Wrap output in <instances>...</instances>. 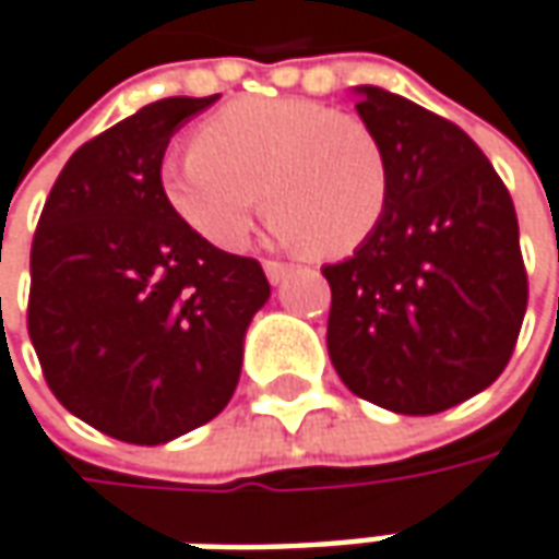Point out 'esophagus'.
<instances>
[{"instance_id": "1", "label": "esophagus", "mask_w": 559, "mask_h": 559, "mask_svg": "<svg viewBox=\"0 0 559 559\" xmlns=\"http://www.w3.org/2000/svg\"><path fill=\"white\" fill-rule=\"evenodd\" d=\"M262 269H265V278L272 281V284H281V281L290 275V265L275 262V259H265V262H262Z\"/></svg>"}]
</instances>
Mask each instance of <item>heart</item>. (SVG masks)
Masks as SVG:
<instances>
[{"label":"heart","mask_w":559,"mask_h":559,"mask_svg":"<svg viewBox=\"0 0 559 559\" xmlns=\"http://www.w3.org/2000/svg\"><path fill=\"white\" fill-rule=\"evenodd\" d=\"M160 192L217 249L247 243L265 195L275 240L342 259L385 217L389 164L357 116L300 97H247L205 119L195 148L164 157Z\"/></svg>","instance_id":"b5f03b06"}]
</instances>
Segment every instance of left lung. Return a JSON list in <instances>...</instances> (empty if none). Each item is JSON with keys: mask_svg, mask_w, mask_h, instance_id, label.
Wrapping results in <instances>:
<instances>
[{"mask_svg": "<svg viewBox=\"0 0 559 559\" xmlns=\"http://www.w3.org/2000/svg\"><path fill=\"white\" fill-rule=\"evenodd\" d=\"M357 114L389 164V209L354 255L325 265V345L347 389L395 414H440L503 373L528 278L507 186L443 116L377 84Z\"/></svg>", "mask_w": 559, "mask_h": 559, "instance_id": "obj_1", "label": "left lung"}]
</instances>
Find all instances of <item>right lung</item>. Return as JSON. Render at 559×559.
I'll return each mask as SVG.
<instances>
[{"label":"right lung","instance_id":"obj_1","mask_svg":"<svg viewBox=\"0 0 559 559\" xmlns=\"http://www.w3.org/2000/svg\"><path fill=\"white\" fill-rule=\"evenodd\" d=\"M212 97H164L69 157L31 247L27 332L52 395L100 433L160 445L227 408L272 287L255 259L195 237L160 160Z\"/></svg>","mask_w":559,"mask_h":559}]
</instances>
